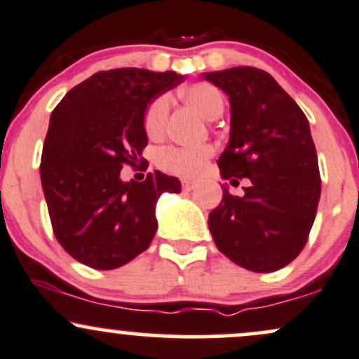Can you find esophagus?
Segmentation results:
<instances>
[{
	"mask_svg": "<svg viewBox=\"0 0 359 359\" xmlns=\"http://www.w3.org/2000/svg\"><path fill=\"white\" fill-rule=\"evenodd\" d=\"M194 187H196V182H192V180H189V179H184L182 180V189H184V191H192Z\"/></svg>",
	"mask_w": 359,
	"mask_h": 359,
	"instance_id": "34e87169",
	"label": "esophagus"
}]
</instances>
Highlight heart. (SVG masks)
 Wrapping results in <instances>:
<instances>
[{
    "instance_id": "heart-1",
    "label": "heart",
    "mask_w": 359,
    "mask_h": 359,
    "mask_svg": "<svg viewBox=\"0 0 359 359\" xmlns=\"http://www.w3.org/2000/svg\"><path fill=\"white\" fill-rule=\"evenodd\" d=\"M182 97L201 116L209 121L219 118L224 111V97H222L221 90L208 82H197V84L185 88L182 90ZM168 111H170V97L167 94L155 97L147 106L145 114H143V126H145L148 137H162V133L165 131ZM211 155V147L165 148L158 154V165L170 174L196 177L203 170L204 163Z\"/></svg>"
}]
</instances>
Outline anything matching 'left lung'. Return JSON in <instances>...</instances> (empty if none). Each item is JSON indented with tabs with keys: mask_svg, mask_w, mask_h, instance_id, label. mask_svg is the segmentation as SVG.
Returning a JSON list of instances; mask_svg holds the SVG:
<instances>
[{
	"mask_svg": "<svg viewBox=\"0 0 359 359\" xmlns=\"http://www.w3.org/2000/svg\"><path fill=\"white\" fill-rule=\"evenodd\" d=\"M204 79L228 94L229 142L221 177L250 179L245 196L222 185L209 231L222 255L251 271L283 269L306 246L320 197V175L309 121L269 72L231 67Z\"/></svg>",
	"mask_w": 359,
	"mask_h": 359,
	"instance_id": "obj_1",
	"label": "left lung"
}]
</instances>
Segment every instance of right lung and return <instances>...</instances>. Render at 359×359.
I'll return each instance as SVG.
<instances>
[{
    "instance_id": "obj_1",
    "label": "right lung",
    "mask_w": 359,
    "mask_h": 359,
    "mask_svg": "<svg viewBox=\"0 0 359 359\" xmlns=\"http://www.w3.org/2000/svg\"><path fill=\"white\" fill-rule=\"evenodd\" d=\"M182 76L123 67L72 88L52 111L40 179L53 234L77 262L96 270L126 265L150 246L155 205L180 192L177 177L155 170L143 182H123V165L145 162L147 106Z\"/></svg>"
}]
</instances>
